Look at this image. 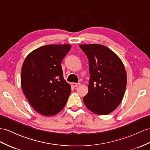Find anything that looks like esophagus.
Here are the masks:
<instances>
[{"instance_id":"1","label":"esophagus","mask_w":150,"mask_h":150,"mask_svg":"<svg viewBox=\"0 0 150 150\" xmlns=\"http://www.w3.org/2000/svg\"><path fill=\"white\" fill-rule=\"evenodd\" d=\"M81 84H80V83H72V85L74 86V87H77L78 86H79Z\"/></svg>"}]
</instances>
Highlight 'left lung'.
I'll use <instances>...</instances> for the list:
<instances>
[{"label":"left lung","mask_w":150,"mask_h":150,"mask_svg":"<svg viewBox=\"0 0 150 150\" xmlns=\"http://www.w3.org/2000/svg\"><path fill=\"white\" fill-rule=\"evenodd\" d=\"M89 62L88 92L86 107L95 114L106 115L121 103L127 86V73L120 58L106 46L79 45Z\"/></svg>","instance_id":"1"}]
</instances>
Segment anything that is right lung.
Returning <instances> with one entry per match:
<instances>
[{
    "mask_svg": "<svg viewBox=\"0 0 150 150\" xmlns=\"http://www.w3.org/2000/svg\"><path fill=\"white\" fill-rule=\"evenodd\" d=\"M70 45H49L33 51L21 67V88L32 107L40 114L53 116L62 111L71 92L64 78L61 62Z\"/></svg>",
    "mask_w": 150,
    "mask_h": 150,
    "instance_id": "add662e5",
    "label": "right lung"
}]
</instances>
